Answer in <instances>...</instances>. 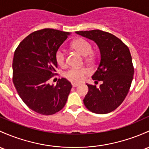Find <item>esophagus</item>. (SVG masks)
<instances>
[{"mask_svg":"<svg viewBox=\"0 0 149 149\" xmlns=\"http://www.w3.org/2000/svg\"><path fill=\"white\" fill-rule=\"evenodd\" d=\"M79 83H76V82H72V86L73 87H77V86H79Z\"/></svg>","mask_w":149,"mask_h":149,"instance_id":"34e87169","label":"esophagus"}]
</instances>
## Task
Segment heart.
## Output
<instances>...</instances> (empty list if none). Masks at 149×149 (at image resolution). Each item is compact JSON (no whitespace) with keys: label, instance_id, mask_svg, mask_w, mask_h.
Here are the masks:
<instances>
[{"label":"heart","instance_id":"1","mask_svg":"<svg viewBox=\"0 0 149 149\" xmlns=\"http://www.w3.org/2000/svg\"><path fill=\"white\" fill-rule=\"evenodd\" d=\"M71 47L74 50L77 51L83 56H86L87 62H93L95 59V54L92 52V46L88 41L83 39H77L73 41L71 44ZM55 59L58 66H63L66 63L65 52L62 49H59L55 55ZM88 73V70L86 68H72L68 70L66 76L73 81H81L85 76Z\"/></svg>","mask_w":149,"mask_h":149}]
</instances>
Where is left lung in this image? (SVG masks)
<instances>
[{"mask_svg": "<svg viewBox=\"0 0 149 149\" xmlns=\"http://www.w3.org/2000/svg\"><path fill=\"white\" fill-rule=\"evenodd\" d=\"M76 33L94 41L100 53L98 68L92 78L102 81V84L97 88L86 83L88 92L83 102L94 113H109L122 104L133 80L134 71L130 49L117 37L100 29Z\"/></svg>", "mask_w": 149, "mask_h": 149, "instance_id": "1", "label": "left lung"}]
</instances>
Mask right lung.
<instances>
[{
  "instance_id": "right-lung-1",
  "label": "right lung",
  "mask_w": 149,
  "mask_h": 149,
  "mask_svg": "<svg viewBox=\"0 0 149 149\" xmlns=\"http://www.w3.org/2000/svg\"><path fill=\"white\" fill-rule=\"evenodd\" d=\"M71 32L54 29L35 31L16 49L13 61V81L17 93L31 109L50 115L64 107L72 88L62 78L56 86L48 81L55 75V55Z\"/></svg>"
}]
</instances>
